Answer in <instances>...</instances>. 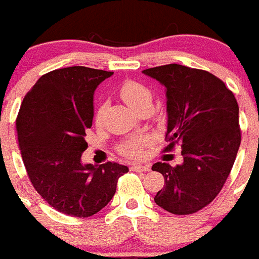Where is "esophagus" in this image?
Listing matches in <instances>:
<instances>
[{
	"mask_svg": "<svg viewBox=\"0 0 259 259\" xmlns=\"http://www.w3.org/2000/svg\"><path fill=\"white\" fill-rule=\"evenodd\" d=\"M131 170L132 171H137V172H143V171H150V165H135L131 166Z\"/></svg>",
	"mask_w": 259,
	"mask_h": 259,
	"instance_id": "1",
	"label": "esophagus"
}]
</instances>
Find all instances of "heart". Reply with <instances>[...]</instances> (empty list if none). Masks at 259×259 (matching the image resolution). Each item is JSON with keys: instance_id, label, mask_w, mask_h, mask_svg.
<instances>
[{"instance_id": "heart-1", "label": "heart", "mask_w": 259, "mask_h": 259, "mask_svg": "<svg viewBox=\"0 0 259 259\" xmlns=\"http://www.w3.org/2000/svg\"><path fill=\"white\" fill-rule=\"evenodd\" d=\"M119 96L133 111H136L138 107L142 106L146 102H151V98H152L147 87L133 80L124 81L122 84L121 88H119ZM148 143H150V138L145 137V136L132 137L124 143H122L121 147H119V152L130 158H140L143 156V148Z\"/></svg>"}]
</instances>
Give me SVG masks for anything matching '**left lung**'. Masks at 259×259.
<instances>
[{"mask_svg": "<svg viewBox=\"0 0 259 259\" xmlns=\"http://www.w3.org/2000/svg\"><path fill=\"white\" fill-rule=\"evenodd\" d=\"M165 87L166 151L181 146L183 163H153L166 185L155 203L188 215L215 199L229 176L240 145L239 107L234 94L209 71L180 64L142 71Z\"/></svg>", "mask_w": 259, "mask_h": 259, "instance_id": "8db88e82", "label": "left lung"}]
</instances>
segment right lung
Masks as SVG:
<instances>
[{
  "label": "right lung",
  "mask_w": 259,
  "mask_h": 259,
  "mask_svg": "<svg viewBox=\"0 0 259 259\" xmlns=\"http://www.w3.org/2000/svg\"><path fill=\"white\" fill-rule=\"evenodd\" d=\"M113 71L85 66L42 75L25 96L16 119L22 160L35 190L60 213L88 218L116 194L128 167L116 162H81L85 131L92 127L97 87Z\"/></svg>",
  "instance_id": "add662e5"
}]
</instances>
